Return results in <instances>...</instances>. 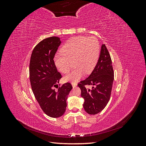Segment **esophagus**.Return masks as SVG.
<instances>
[{
    "mask_svg": "<svg viewBox=\"0 0 146 146\" xmlns=\"http://www.w3.org/2000/svg\"><path fill=\"white\" fill-rule=\"evenodd\" d=\"M72 85L73 87H76L77 85V84L76 83H72Z\"/></svg>",
    "mask_w": 146,
    "mask_h": 146,
    "instance_id": "obj_1",
    "label": "esophagus"
}]
</instances>
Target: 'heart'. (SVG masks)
I'll use <instances>...</instances> for the list:
<instances>
[{
  "label": "heart",
  "instance_id": "heart-1",
  "mask_svg": "<svg viewBox=\"0 0 146 146\" xmlns=\"http://www.w3.org/2000/svg\"><path fill=\"white\" fill-rule=\"evenodd\" d=\"M61 54L56 55L54 62L56 68L67 74L72 67L71 73L64 77L66 82H77L84 74H90L98 63L100 54L99 43L94 37H76L70 39L61 48Z\"/></svg>",
  "mask_w": 146,
  "mask_h": 146
}]
</instances>
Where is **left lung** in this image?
Listing matches in <instances>:
<instances>
[{
  "label": "left lung",
  "mask_w": 146,
  "mask_h": 146,
  "mask_svg": "<svg viewBox=\"0 0 146 146\" xmlns=\"http://www.w3.org/2000/svg\"><path fill=\"white\" fill-rule=\"evenodd\" d=\"M114 71L111 56L107 47L102 44L99 60L90 76L80 82L78 86L81 90V96L84 99L83 108L90 114L100 113L107 106L111 96ZM86 85L94 86L91 90Z\"/></svg>",
  "instance_id": "obj_1"
}]
</instances>
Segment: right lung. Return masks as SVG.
I'll return each mask as SVG.
<instances>
[{
	"mask_svg": "<svg viewBox=\"0 0 146 146\" xmlns=\"http://www.w3.org/2000/svg\"><path fill=\"white\" fill-rule=\"evenodd\" d=\"M61 42L56 36L44 39L35 47L30 61V80L33 92L42 111L51 117L63 115L68 96L72 88L68 82L58 88L62 76L57 70L54 58ZM55 87L58 90L56 91Z\"/></svg>",
	"mask_w": 146,
	"mask_h": 146,
	"instance_id": "right-lung-1",
	"label": "right lung"
}]
</instances>
